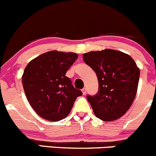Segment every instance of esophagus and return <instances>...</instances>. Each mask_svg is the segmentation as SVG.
<instances>
[{"label": "esophagus", "mask_w": 156, "mask_h": 156, "mask_svg": "<svg viewBox=\"0 0 156 156\" xmlns=\"http://www.w3.org/2000/svg\"><path fill=\"white\" fill-rule=\"evenodd\" d=\"M82 92H83V95H86V88H84V89H82Z\"/></svg>", "instance_id": "obj_1"}]
</instances>
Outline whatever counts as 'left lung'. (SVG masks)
I'll use <instances>...</instances> for the list:
<instances>
[{
    "instance_id": "8db88e82",
    "label": "left lung",
    "mask_w": 156,
    "mask_h": 156,
    "mask_svg": "<svg viewBox=\"0 0 156 156\" xmlns=\"http://www.w3.org/2000/svg\"><path fill=\"white\" fill-rule=\"evenodd\" d=\"M83 58L98 80V93L87 95L94 114L104 121L118 120L133 102L140 69L130 55L112 49L88 52Z\"/></svg>"
}]
</instances>
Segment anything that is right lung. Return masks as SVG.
I'll list each match as a JSON object with an SVG mask.
<instances>
[{
  "instance_id": "right-lung-1",
  "label": "right lung",
  "mask_w": 156,
  "mask_h": 156,
  "mask_svg": "<svg viewBox=\"0 0 156 156\" xmlns=\"http://www.w3.org/2000/svg\"><path fill=\"white\" fill-rule=\"evenodd\" d=\"M78 58L73 52L51 51L30 61L22 76L30 105L41 118L58 121L70 114L75 100L83 95L66 73Z\"/></svg>"
}]
</instances>
